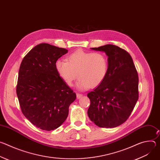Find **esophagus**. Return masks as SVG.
Here are the masks:
<instances>
[{"label": "esophagus", "instance_id": "esophagus-1", "mask_svg": "<svg viewBox=\"0 0 160 160\" xmlns=\"http://www.w3.org/2000/svg\"><path fill=\"white\" fill-rule=\"evenodd\" d=\"M83 96V95L82 94H79V93H77V99H80V98H82Z\"/></svg>", "mask_w": 160, "mask_h": 160}]
</instances>
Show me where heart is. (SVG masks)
I'll return each instance as SVG.
<instances>
[{"mask_svg":"<svg viewBox=\"0 0 160 160\" xmlns=\"http://www.w3.org/2000/svg\"><path fill=\"white\" fill-rule=\"evenodd\" d=\"M66 60L58 59L55 67L59 77L68 86L73 85L78 75V88H94L103 82L108 73V58L102 52L77 50L68 56Z\"/></svg>","mask_w":160,"mask_h":160,"instance_id":"obj_1","label":"heart"}]
</instances>
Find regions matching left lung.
<instances>
[{
    "label": "left lung",
    "mask_w": 160,
    "mask_h": 160,
    "mask_svg": "<svg viewBox=\"0 0 160 160\" xmlns=\"http://www.w3.org/2000/svg\"><path fill=\"white\" fill-rule=\"evenodd\" d=\"M92 49L108 56V71L103 82L87 94L88 116L99 127H117L127 121L138 100V73L130 54L117 45Z\"/></svg>",
    "instance_id": "left-lung-1"
}]
</instances>
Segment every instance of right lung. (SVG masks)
<instances>
[{
  "label": "right lung",
  "mask_w": 160,
  "mask_h": 160,
  "mask_svg": "<svg viewBox=\"0 0 160 160\" xmlns=\"http://www.w3.org/2000/svg\"><path fill=\"white\" fill-rule=\"evenodd\" d=\"M68 50L42 43L21 63L16 94L21 111L35 126L50 131L66 120L77 96L58 75L56 62Z\"/></svg>",
  "instance_id": "1"
}]
</instances>
